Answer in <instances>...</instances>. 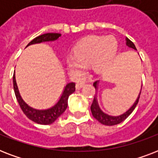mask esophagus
I'll return each instance as SVG.
<instances>
[{
    "label": "esophagus",
    "mask_w": 158,
    "mask_h": 158,
    "mask_svg": "<svg viewBox=\"0 0 158 158\" xmlns=\"http://www.w3.org/2000/svg\"><path fill=\"white\" fill-rule=\"evenodd\" d=\"M84 83H78V84H76V86H75V88H76V89H78V90H79V89H82V88L84 87Z\"/></svg>",
    "instance_id": "obj_1"
}]
</instances>
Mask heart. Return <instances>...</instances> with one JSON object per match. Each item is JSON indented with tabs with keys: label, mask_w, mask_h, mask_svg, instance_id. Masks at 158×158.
Listing matches in <instances>:
<instances>
[{
	"label": "heart",
	"mask_w": 158,
	"mask_h": 158,
	"mask_svg": "<svg viewBox=\"0 0 158 158\" xmlns=\"http://www.w3.org/2000/svg\"><path fill=\"white\" fill-rule=\"evenodd\" d=\"M117 52V41L112 36H90L75 46L74 54L65 58L67 68L74 77H79L90 64L96 73H101L112 64Z\"/></svg>",
	"instance_id": "heart-1"
}]
</instances>
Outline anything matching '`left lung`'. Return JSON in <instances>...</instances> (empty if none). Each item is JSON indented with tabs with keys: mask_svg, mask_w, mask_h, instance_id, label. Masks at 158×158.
Masks as SVG:
<instances>
[{
	"mask_svg": "<svg viewBox=\"0 0 158 158\" xmlns=\"http://www.w3.org/2000/svg\"><path fill=\"white\" fill-rule=\"evenodd\" d=\"M126 45L127 47L130 48H133V49H135V50H137L136 48H135V44L131 42V41L128 38H126ZM98 84H99V80H97L94 83V86L95 87V89H96V91L98 92ZM140 94H141V90L139 92V96H138L137 99H136V101L135 102V103L133 104L131 106V107H130L125 112H124L123 114L120 115H108V114H106L105 112H103L102 110H101V108L99 107V105L98 103V98H97V95H95L94 98V101H93V103L91 105V111L92 114L94 115V117L98 120L100 123H102V125H118V124H120L122 121L126 119V118L129 116V115L133 112V110H135V108L136 107V106H137L138 102H139V99L140 97Z\"/></svg>",
	"mask_w": 158,
	"mask_h": 158,
	"instance_id": "left-lung-1",
	"label": "left lung"
}]
</instances>
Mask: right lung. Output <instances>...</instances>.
Listing matches in <instances>:
<instances>
[{
  "label": "right lung",
  "mask_w": 158,
  "mask_h": 158,
  "mask_svg": "<svg viewBox=\"0 0 158 158\" xmlns=\"http://www.w3.org/2000/svg\"><path fill=\"white\" fill-rule=\"evenodd\" d=\"M60 36H61L60 33H44V34H42V35L38 36L34 39H33L27 45V47L32 45V44H36V43L56 41ZM13 84L16 99H17L19 104L20 106V108L23 110V112L25 114L26 116L29 120H33V122L38 123V124H40V125H50V124H52L57 118L60 116L64 113V110H66L67 106H68V98H69V95L75 91V84L74 83L67 84L64 87V91L62 93L61 96H60V98L56 103L52 106V107L48 108V109L38 110V109L31 107L30 106H28L21 98L19 92L18 86H17V84H16L15 74L13 75Z\"/></svg>",
  "instance_id": "obj_1"
}]
</instances>
